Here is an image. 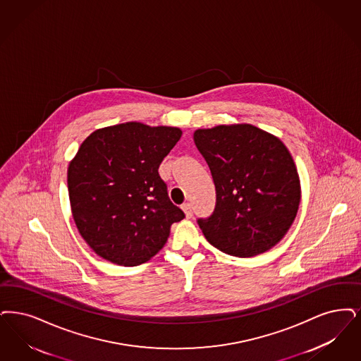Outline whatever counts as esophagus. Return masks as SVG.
<instances>
[{
	"instance_id": "34e87169",
	"label": "esophagus",
	"mask_w": 361,
	"mask_h": 361,
	"mask_svg": "<svg viewBox=\"0 0 361 361\" xmlns=\"http://www.w3.org/2000/svg\"><path fill=\"white\" fill-rule=\"evenodd\" d=\"M183 211L185 212V216L189 219V217H192V215H193V211H192V205L189 204V202H185V204H183Z\"/></svg>"
}]
</instances>
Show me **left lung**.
<instances>
[{
  "mask_svg": "<svg viewBox=\"0 0 361 361\" xmlns=\"http://www.w3.org/2000/svg\"><path fill=\"white\" fill-rule=\"evenodd\" d=\"M193 140L216 188L212 215L197 220L207 240L239 258L270 250L286 235L301 202L288 147L247 123L196 130Z\"/></svg>",
  "mask_w": 361,
  "mask_h": 361,
  "instance_id": "8db88e82",
  "label": "left lung"
}]
</instances>
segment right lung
Listing matches in <instances>:
<instances>
[{
	"label": "right lung",
	"mask_w": 361,
	"mask_h": 361,
	"mask_svg": "<svg viewBox=\"0 0 361 361\" xmlns=\"http://www.w3.org/2000/svg\"><path fill=\"white\" fill-rule=\"evenodd\" d=\"M181 134L177 128L126 122L95 130L80 145L67 173L71 211L79 233L103 259L144 263L185 217L159 174Z\"/></svg>",
	"instance_id": "add662e5"
}]
</instances>
